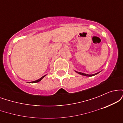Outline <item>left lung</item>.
<instances>
[{"label":"left lung","instance_id":"8db88e82","mask_svg":"<svg viewBox=\"0 0 123 123\" xmlns=\"http://www.w3.org/2000/svg\"><path fill=\"white\" fill-rule=\"evenodd\" d=\"M74 71L76 72V73H77L78 74H81V75H83V76H88V77H91V76H95L96 74H98L99 72H98V73H96L95 74H86V73H82V72H77V71H76V70H74Z\"/></svg>","mask_w":123,"mask_h":123}]
</instances>
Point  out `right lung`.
<instances>
[{
	"instance_id": "1",
	"label": "right lung",
	"mask_w": 123,
	"mask_h": 123,
	"mask_svg": "<svg viewBox=\"0 0 123 123\" xmlns=\"http://www.w3.org/2000/svg\"><path fill=\"white\" fill-rule=\"evenodd\" d=\"M46 75H47V74H46V75L42 76V77H41V78H40V79H38V80H35V81H31V83H38V82H39V81H41V80L43 79L44 77L45 76H46Z\"/></svg>"
}]
</instances>
